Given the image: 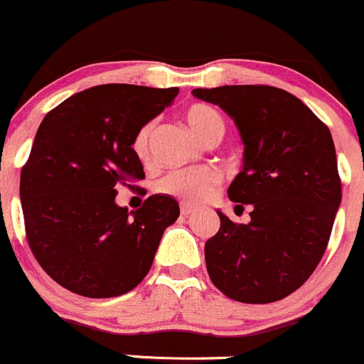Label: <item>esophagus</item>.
I'll return each mask as SVG.
<instances>
[{
  "instance_id": "34e87169",
  "label": "esophagus",
  "mask_w": 364,
  "mask_h": 364,
  "mask_svg": "<svg viewBox=\"0 0 364 364\" xmlns=\"http://www.w3.org/2000/svg\"><path fill=\"white\" fill-rule=\"evenodd\" d=\"M192 211H193V205H190V204H181V215H183V216L192 215Z\"/></svg>"
}]
</instances>
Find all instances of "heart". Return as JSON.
Listing matches in <instances>:
<instances>
[{"label":"heart","mask_w":364,"mask_h":364,"mask_svg":"<svg viewBox=\"0 0 364 364\" xmlns=\"http://www.w3.org/2000/svg\"><path fill=\"white\" fill-rule=\"evenodd\" d=\"M185 119L188 127L199 135L203 141L215 132L223 130V117L215 107L205 104H193L186 109ZM153 124L148 123L135 134L134 153L141 160L148 156L149 137H151ZM220 185V172L211 167H186L176 168L165 174L159 181V190L167 196L178 197L185 203H203L208 199L216 186Z\"/></svg>","instance_id":"b5f03b06"}]
</instances>
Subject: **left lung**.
<instances>
[{"instance_id": "8db88e82", "label": "left lung", "mask_w": 364, "mask_h": 364, "mask_svg": "<svg viewBox=\"0 0 364 364\" xmlns=\"http://www.w3.org/2000/svg\"><path fill=\"white\" fill-rule=\"evenodd\" d=\"M192 95L220 105L236 123L243 171L227 193L241 208H253L250 223H234L216 211L220 229L204 247L209 278L240 303L284 299L321 262L341 203L331 132L280 87H199Z\"/></svg>"}]
</instances>
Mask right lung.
Segmentation results:
<instances>
[{
    "label": "right lung",
    "instance_id": "add662e5",
    "mask_svg": "<svg viewBox=\"0 0 364 364\" xmlns=\"http://www.w3.org/2000/svg\"><path fill=\"white\" fill-rule=\"evenodd\" d=\"M178 87L104 84L47 112L21 171L26 237L61 287L84 297H116L151 267L179 205L165 193L137 211L116 204L117 186L144 179L134 137L178 97Z\"/></svg>",
    "mask_w": 364,
    "mask_h": 364
}]
</instances>
